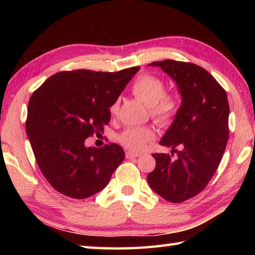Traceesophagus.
<instances>
[{
  "label": "esophagus",
  "mask_w": 255,
  "mask_h": 255,
  "mask_svg": "<svg viewBox=\"0 0 255 255\" xmlns=\"http://www.w3.org/2000/svg\"><path fill=\"white\" fill-rule=\"evenodd\" d=\"M138 156H140L139 153H136V152H131V151H128V152H126V158L127 159H133V158H138Z\"/></svg>",
  "instance_id": "obj_1"
}]
</instances>
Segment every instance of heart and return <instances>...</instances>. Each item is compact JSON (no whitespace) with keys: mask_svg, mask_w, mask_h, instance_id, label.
I'll return each mask as SVG.
<instances>
[{"mask_svg":"<svg viewBox=\"0 0 255 255\" xmlns=\"http://www.w3.org/2000/svg\"><path fill=\"white\" fill-rule=\"evenodd\" d=\"M133 96L141 101L144 105L150 107V113L160 124L170 123L175 116L178 108V102L175 96L165 94L164 82L152 74H141L134 81L131 86ZM117 110V104L111 107L114 114ZM154 138L152 129L145 127H129L119 134L118 141L125 148L141 151L145 144Z\"/></svg>","mask_w":255,"mask_h":255,"instance_id":"b5f03b06","label":"heart"}]
</instances>
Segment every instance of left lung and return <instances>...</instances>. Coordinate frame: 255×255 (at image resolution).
I'll return each mask as SVG.
<instances>
[{"instance_id": "1", "label": "left lung", "mask_w": 255, "mask_h": 255, "mask_svg": "<svg viewBox=\"0 0 255 255\" xmlns=\"http://www.w3.org/2000/svg\"><path fill=\"white\" fill-rule=\"evenodd\" d=\"M174 81L181 106L160 140L176 158L154 153L155 169L147 178L150 187L170 203L194 197L215 174L228 141L229 103L215 78L194 63L164 60L150 63ZM181 150L176 151L175 148Z\"/></svg>"}]
</instances>
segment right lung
<instances>
[{
    "mask_svg": "<svg viewBox=\"0 0 255 255\" xmlns=\"http://www.w3.org/2000/svg\"><path fill=\"white\" fill-rule=\"evenodd\" d=\"M139 69L59 72L32 93L26 133L41 173L59 193L83 199L101 192L125 159L119 144L86 147L85 139L104 130L110 107Z\"/></svg>",
    "mask_w": 255,
    "mask_h": 255,
    "instance_id": "obj_1",
    "label": "right lung"
}]
</instances>
